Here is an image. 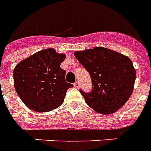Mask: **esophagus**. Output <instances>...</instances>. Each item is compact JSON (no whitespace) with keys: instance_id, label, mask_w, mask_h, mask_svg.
<instances>
[{"instance_id":"obj_1","label":"esophagus","mask_w":151,"mask_h":151,"mask_svg":"<svg viewBox=\"0 0 151 151\" xmlns=\"http://www.w3.org/2000/svg\"><path fill=\"white\" fill-rule=\"evenodd\" d=\"M73 86L75 87V88H77V89H78L79 87H80V83H79L78 81H76L75 83H74V85H73Z\"/></svg>"}]
</instances>
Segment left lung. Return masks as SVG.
I'll return each mask as SVG.
<instances>
[{"label":"left lung","instance_id":"1","mask_svg":"<svg viewBox=\"0 0 151 151\" xmlns=\"http://www.w3.org/2000/svg\"><path fill=\"white\" fill-rule=\"evenodd\" d=\"M73 53L92 81L91 93L80 91L87 105L101 114H111L121 109L134 90L136 70L132 61L127 56L104 47Z\"/></svg>","mask_w":151,"mask_h":151}]
</instances>
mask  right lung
<instances>
[{
	"mask_svg": "<svg viewBox=\"0 0 151 151\" xmlns=\"http://www.w3.org/2000/svg\"><path fill=\"white\" fill-rule=\"evenodd\" d=\"M66 55L45 49L22 60L13 70V83L24 104L33 111L49 112L61 106L73 85L60 65Z\"/></svg>",
	"mask_w": 151,
	"mask_h": 151,
	"instance_id": "obj_1",
	"label": "right lung"
}]
</instances>
